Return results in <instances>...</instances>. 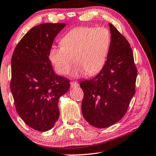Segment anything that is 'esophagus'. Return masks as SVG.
I'll use <instances>...</instances> for the list:
<instances>
[{
	"instance_id": "34e87169",
	"label": "esophagus",
	"mask_w": 156,
	"mask_h": 156,
	"mask_svg": "<svg viewBox=\"0 0 156 156\" xmlns=\"http://www.w3.org/2000/svg\"><path fill=\"white\" fill-rule=\"evenodd\" d=\"M79 86V83L77 82H75V81H72L71 82V87L72 88H73V87H77Z\"/></svg>"
}]
</instances>
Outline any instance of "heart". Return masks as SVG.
I'll return each instance as SVG.
<instances>
[{"label":"heart","mask_w":156,"mask_h":156,"mask_svg":"<svg viewBox=\"0 0 156 156\" xmlns=\"http://www.w3.org/2000/svg\"><path fill=\"white\" fill-rule=\"evenodd\" d=\"M61 47H52L49 59L54 71L66 75L74 62L72 75L81 77L99 73L106 63L111 45V35L105 27H79L70 30L61 39Z\"/></svg>","instance_id":"heart-1"}]
</instances>
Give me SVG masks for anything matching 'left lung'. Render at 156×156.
Masks as SVG:
<instances>
[{"label": "left lung", "instance_id": "8db88e82", "mask_svg": "<svg viewBox=\"0 0 156 156\" xmlns=\"http://www.w3.org/2000/svg\"><path fill=\"white\" fill-rule=\"evenodd\" d=\"M111 45L106 63L90 80H83L82 113L97 128L115 124L126 113L135 94L137 69L131 46L115 26L109 24Z\"/></svg>", "mask_w": 156, "mask_h": 156}]
</instances>
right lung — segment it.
Listing matches in <instances>:
<instances>
[{
  "label": "right lung",
  "mask_w": 156,
  "mask_h": 156,
  "mask_svg": "<svg viewBox=\"0 0 156 156\" xmlns=\"http://www.w3.org/2000/svg\"><path fill=\"white\" fill-rule=\"evenodd\" d=\"M65 23L32 27L17 44L11 59L12 92L15 109L27 126L39 131L52 129L59 117L58 99L70 80L56 75L49 59L54 39Z\"/></svg>",
  "instance_id": "1"
}]
</instances>
